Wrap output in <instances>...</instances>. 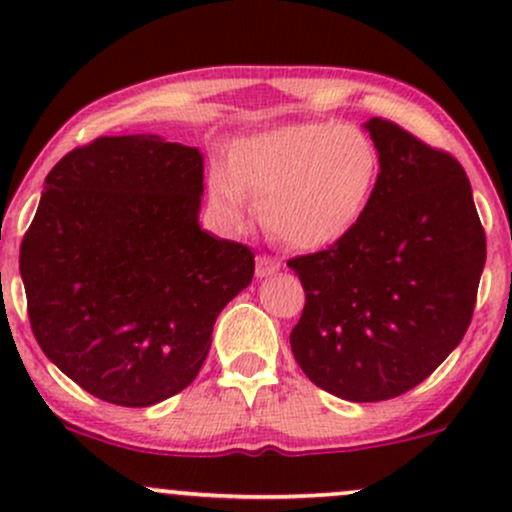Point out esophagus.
<instances>
[{
  "label": "esophagus",
  "instance_id": "1",
  "mask_svg": "<svg viewBox=\"0 0 512 512\" xmlns=\"http://www.w3.org/2000/svg\"><path fill=\"white\" fill-rule=\"evenodd\" d=\"M279 260H274V257H269V255H257V276H269V274H274V272H279Z\"/></svg>",
  "mask_w": 512,
  "mask_h": 512
}]
</instances>
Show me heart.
<instances>
[{
	"mask_svg": "<svg viewBox=\"0 0 512 512\" xmlns=\"http://www.w3.org/2000/svg\"><path fill=\"white\" fill-rule=\"evenodd\" d=\"M380 173L378 146L366 132L337 122H303L245 139L228 170L209 182L223 219L240 221L248 197L262 202L269 233L293 248H327L366 211Z\"/></svg>",
	"mask_w": 512,
	"mask_h": 512,
	"instance_id": "1",
	"label": "heart"
}]
</instances>
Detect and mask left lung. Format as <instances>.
Segmentation results:
<instances>
[{
    "mask_svg": "<svg viewBox=\"0 0 512 512\" xmlns=\"http://www.w3.org/2000/svg\"><path fill=\"white\" fill-rule=\"evenodd\" d=\"M366 129L380 154L366 211L330 248L289 260L305 291L293 356L349 402L424 383L462 342L486 262L460 161L383 117Z\"/></svg>",
    "mask_w": 512,
    "mask_h": 512,
    "instance_id": "left-lung-1",
    "label": "left lung"
}]
</instances>
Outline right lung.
Returning a JSON list of instances; mask_svg holds the SVG:
<instances>
[{"label":"right lung","instance_id":"add662e5","mask_svg":"<svg viewBox=\"0 0 512 512\" xmlns=\"http://www.w3.org/2000/svg\"><path fill=\"white\" fill-rule=\"evenodd\" d=\"M204 158L158 134L98 137L45 178L19 269L45 356L93 397L151 407L197 378L255 252L199 228Z\"/></svg>","mask_w":512,"mask_h":512}]
</instances>
